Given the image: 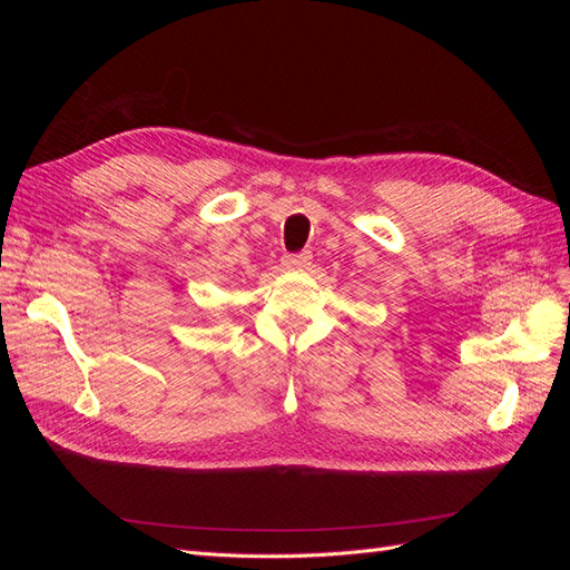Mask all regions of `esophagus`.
Returning <instances> with one entry per match:
<instances>
[{
    "instance_id": "esophagus-1",
    "label": "esophagus",
    "mask_w": 570,
    "mask_h": 570,
    "mask_svg": "<svg viewBox=\"0 0 570 570\" xmlns=\"http://www.w3.org/2000/svg\"><path fill=\"white\" fill-rule=\"evenodd\" d=\"M283 266L287 271H306L308 266H312V254H285L283 256Z\"/></svg>"
}]
</instances>
